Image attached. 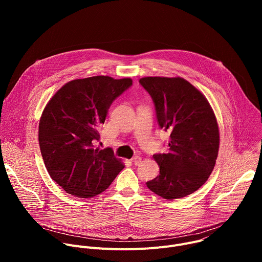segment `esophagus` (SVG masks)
Here are the masks:
<instances>
[{
	"instance_id": "1",
	"label": "esophagus",
	"mask_w": 262,
	"mask_h": 262,
	"mask_svg": "<svg viewBox=\"0 0 262 262\" xmlns=\"http://www.w3.org/2000/svg\"><path fill=\"white\" fill-rule=\"evenodd\" d=\"M142 161V158L139 157V156H135L133 159H132V162L135 164V165H139Z\"/></svg>"
}]
</instances>
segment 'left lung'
Returning <instances> with one entry per match:
<instances>
[{
	"label": "left lung",
	"mask_w": 262,
	"mask_h": 262,
	"mask_svg": "<svg viewBox=\"0 0 262 262\" xmlns=\"http://www.w3.org/2000/svg\"><path fill=\"white\" fill-rule=\"evenodd\" d=\"M140 84L150 94L161 128L170 132L167 154L155 155L160 174L147 188L167 200L196 192L212 172L220 134L206 97L182 78L146 77Z\"/></svg>",
	"instance_id": "obj_1"
}]
</instances>
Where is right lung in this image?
Returning a JSON list of instances; mask_svg holds the SVG:
<instances>
[{
    "label": "right lung",
    "mask_w": 262,
    "mask_h": 262,
    "mask_svg": "<svg viewBox=\"0 0 262 262\" xmlns=\"http://www.w3.org/2000/svg\"><path fill=\"white\" fill-rule=\"evenodd\" d=\"M132 85L129 78L107 76L73 80L46 105L38 128L40 151L50 176L66 193L94 197L124 168L111 148L99 149L94 143L111 103Z\"/></svg>",
    "instance_id": "1"
}]
</instances>
